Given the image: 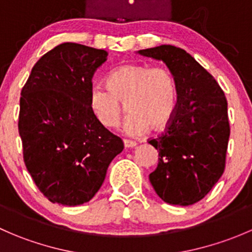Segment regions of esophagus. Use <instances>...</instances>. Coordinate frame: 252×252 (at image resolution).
<instances>
[{
    "label": "esophagus",
    "mask_w": 252,
    "mask_h": 252,
    "mask_svg": "<svg viewBox=\"0 0 252 252\" xmlns=\"http://www.w3.org/2000/svg\"><path fill=\"white\" fill-rule=\"evenodd\" d=\"M123 142H124V146L128 147V149H130V147H135V146H136V142H135V141L126 140V139H124Z\"/></svg>",
    "instance_id": "34e87169"
}]
</instances>
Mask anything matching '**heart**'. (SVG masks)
<instances>
[{
	"mask_svg": "<svg viewBox=\"0 0 252 252\" xmlns=\"http://www.w3.org/2000/svg\"><path fill=\"white\" fill-rule=\"evenodd\" d=\"M107 85H95L90 90V106L102 126H118L126 103L131 112L123 129L130 136L142 135L151 126L162 130L173 119L177 83L167 68L141 63L121 65L108 75Z\"/></svg>",
	"mask_w": 252,
	"mask_h": 252,
	"instance_id": "obj_1",
	"label": "heart"
}]
</instances>
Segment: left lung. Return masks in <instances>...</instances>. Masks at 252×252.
I'll list each match as a JSON object with an SVG mask.
<instances>
[{
    "mask_svg": "<svg viewBox=\"0 0 252 252\" xmlns=\"http://www.w3.org/2000/svg\"><path fill=\"white\" fill-rule=\"evenodd\" d=\"M138 53L166 63L178 91L173 119L149 141L158 151L150 182L167 204L192 205L224 172L230 134L227 98L216 79L183 48L161 45Z\"/></svg>",
    "mask_w": 252,
    "mask_h": 252,
    "instance_id": "obj_1",
    "label": "left lung"
}]
</instances>
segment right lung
Returning <instances> with one entry per match:
<instances>
[{
  "mask_svg": "<svg viewBox=\"0 0 252 252\" xmlns=\"http://www.w3.org/2000/svg\"><path fill=\"white\" fill-rule=\"evenodd\" d=\"M107 55L85 45L61 44L35 63L22 89L18 129L25 166L53 204L90 201L124 149L90 106L91 79Z\"/></svg>",
  "mask_w": 252,
  "mask_h": 252,
  "instance_id": "1",
  "label": "right lung"
}]
</instances>
